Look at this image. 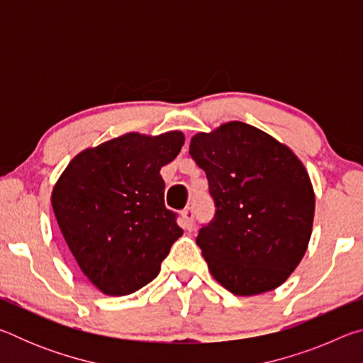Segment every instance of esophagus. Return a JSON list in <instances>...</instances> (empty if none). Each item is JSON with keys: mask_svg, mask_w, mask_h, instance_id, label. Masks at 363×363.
I'll return each mask as SVG.
<instances>
[{"mask_svg": "<svg viewBox=\"0 0 363 363\" xmlns=\"http://www.w3.org/2000/svg\"><path fill=\"white\" fill-rule=\"evenodd\" d=\"M181 216H182L184 227H186V229H189V230L192 229V227H194V208L187 206L186 210L181 213Z\"/></svg>", "mask_w": 363, "mask_h": 363, "instance_id": "esophagus-1", "label": "esophagus"}]
</instances>
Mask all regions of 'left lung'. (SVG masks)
Here are the masks:
<instances>
[{
    "label": "left lung",
    "instance_id": "1",
    "mask_svg": "<svg viewBox=\"0 0 363 363\" xmlns=\"http://www.w3.org/2000/svg\"><path fill=\"white\" fill-rule=\"evenodd\" d=\"M189 149L216 206L196 237L211 275L238 296L275 290L298 267L312 233L315 195L304 164L242 121L195 134Z\"/></svg>",
    "mask_w": 363,
    "mask_h": 363
}]
</instances>
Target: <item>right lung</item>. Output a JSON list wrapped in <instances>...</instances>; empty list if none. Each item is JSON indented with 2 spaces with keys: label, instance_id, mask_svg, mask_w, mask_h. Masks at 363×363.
Listing matches in <instances>:
<instances>
[{
  "label": "right lung",
  "instance_id": "right-lung-1",
  "mask_svg": "<svg viewBox=\"0 0 363 363\" xmlns=\"http://www.w3.org/2000/svg\"><path fill=\"white\" fill-rule=\"evenodd\" d=\"M182 145L181 131L123 134L78 153L54 186L60 232L104 294L125 296L145 286L182 235L176 213L164 206L160 174Z\"/></svg>",
  "mask_w": 363,
  "mask_h": 363
}]
</instances>
